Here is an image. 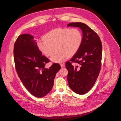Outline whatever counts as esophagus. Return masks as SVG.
Segmentation results:
<instances>
[{"label": "esophagus", "instance_id": "34e87169", "mask_svg": "<svg viewBox=\"0 0 121 121\" xmlns=\"http://www.w3.org/2000/svg\"><path fill=\"white\" fill-rule=\"evenodd\" d=\"M60 66H61V68H64V67H65V65L64 64H60Z\"/></svg>", "mask_w": 121, "mask_h": 121}]
</instances>
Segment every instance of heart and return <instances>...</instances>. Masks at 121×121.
<instances>
[{
    "mask_svg": "<svg viewBox=\"0 0 121 121\" xmlns=\"http://www.w3.org/2000/svg\"><path fill=\"white\" fill-rule=\"evenodd\" d=\"M82 39V32L77 28H57L46 33L43 39L38 41V47L46 56L55 63H60L76 54L80 47Z\"/></svg>",
    "mask_w": 121,
    "mask_h": 121,
    "instance_id": "obj_1",
    "label": "heart"
}]
</instances>
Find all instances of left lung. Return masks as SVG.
<instances>
[{
	"label": "left lung",
	"instance_id": "8db88e82",
	"mask_svg": "<svg viewBox=\"0 0 121 121\" xmlns=\"http://www.w3.org/2000/svg\"><path fill=\"white\" fill-rule=\"evenodd\" d=\"M67 26L79 27L82 39L80 47L65 66L68 71L67 80L69 87L75 93L83 95L94 86L101 67L102 44L99 36L85 24L70 23ZM74 62L76 66L72 65Z\"/></svg>",
	"mask_w": 121,
	"mask_h": 121
}]
</instances>
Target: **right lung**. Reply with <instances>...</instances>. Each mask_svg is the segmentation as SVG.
<instances>
[{"label": "right lung", "mask_w": 121, "mask_h": 121, "mask_svg": "<svg viewBox=\"0 0 121 121\" xmlns=\"http://www.w3.org/2000/svg\"><path fill=\"white\" fill-rule=\"evenodd\" d=\"M14 58L17 75L27 91L41 98L52 90L56 75L61 69L54 63L49 68L45 65L50 61L42 55L36 40L29 34L20 35L14 45Z\"/></svg>", "instance_id": "obj_1"}]
</instances>
